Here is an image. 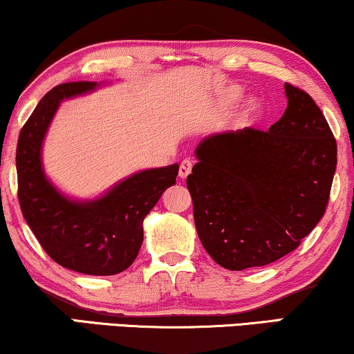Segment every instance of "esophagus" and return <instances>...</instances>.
Here are the masks:
<instances>
[{
	"label": "esophagus",
	"mask_w": 354,
	"mask_h": 354,
	"mask_svg": "<svg viewBox=\"0 0 354 354\" xmlns=\"http://www.w3.org/2000/svg\"><path fill=\"white\" fill-rule=\"evenodd\" d=\"M192 167H193V164L190 159H183V161L180 162V167H178V177L187 178L188 174L192 172Z\"/></svg>",
	"instance_id": "esophagus-1"
}]
</instances>
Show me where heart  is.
<instances>
[{
  "mask_svg": "<svg viewBox=\"0 0 354 354\" xmlns=\"http://www.w3.org/2000/svg\"><path fill=\"white\" fill-rule=\"evenodd\" d=\"M240 95L241 91L239 86H227V88L222 90L219 96H217V106H219L221 109H229L236 103ZM259 113L261 101L258 98H254V96H251V98H248L243 104H241L239 113H236L235 125H239V127H246V125H250L256 118H258Z\"/></svg>",
  "mask_w": 354,
  "mask_h": 354,
  "instance_id": "obj_1",
  "label": "heart"
}]
</instances>
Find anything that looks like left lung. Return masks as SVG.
Wrapping results in <instances>:
<instances>
[{
    "instance_id": "obj_1",
    "label": "left lung",
    "mask_w": 354,
    "mask_h": 354,
    "mask_svg": "<svg viewBox=\"0 0 354 354\" xmlns=\"http://www.w3.org/2000/svg\"><path fill=\"white\" fill-rule=\"evenodd\" d=\"M288 104L269 132L214 133L195 149L187 177L198 236L229 270L274 263L326 212L337 142L306 91L285 84Z\"/></svg>"
}]
</instances>
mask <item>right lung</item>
Instances as JSON below:
<instances>
[{
	"mask_svg": "<svg viewBox=\"0 0 354 354\" xmlns=\"http://www.w3.org/2000/svg\"><path fill=\"white\" fill-rule=\"evenodd\" d=\"M100 85L69 82L40 100L19 135L17 195L28 227L53 261L80 274L114 275L137 258L145 217L176 183L178 164L135 172L93 200L64 195L43 169V142L61 101L90 93Z\"/></svg>",
	"mask_w": 354,
	"mask_h": 354,
	"instance_id": "right-lung-1",
	"label": "right lung"
}]
</instances>
